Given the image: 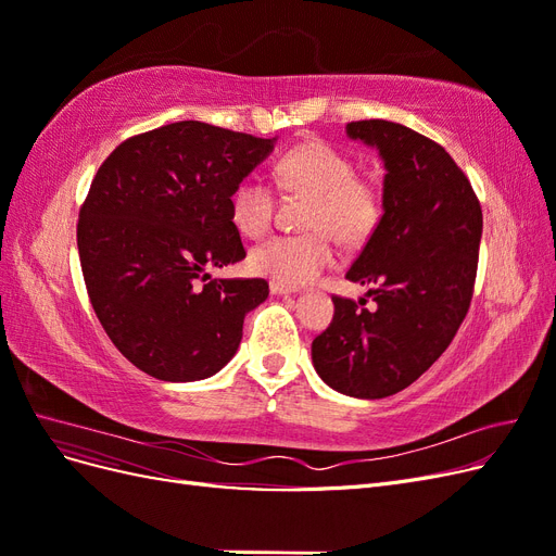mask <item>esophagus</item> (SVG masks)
<instances>
[{
	"label": "esophagus",
	"instance_id": "obj_1",
	"mask_svg": "<svg viewBox=\"0 0 556 556\" xmlns=\"http://www.w3.org/2000/svg\"><path fill=\"white\" fill-rule=\"evenodd\" d=\"M268 290H271V294H290L294 292V288H288V285H280V282H268Z\"/></svg>",
	"mask_w": 556,
	"mask_h": 556
}]
</instances>
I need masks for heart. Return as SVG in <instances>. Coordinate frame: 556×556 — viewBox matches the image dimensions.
I'll return each mask as SVG.
<instances>
[{
	"instance_id": "obj_1",
	"label": "heart",
	"mask_w": 556,
	"mask_h": 556,
	"mask_svg": "<svg viewBox=\"0 0 556 556\" xmlns=\"http://www.w3.org/2000/svg\"><path fill=\"white\" fill-rule=\"evenodd\" d=\"M280 188L308 197L306 233L274 237L250 252V268L274 282L296 288L315 280L336 262V239L359 245L376 233L384 215V185L357 174V162L325 139L290 148L276 166ZM229 217L243 237L260 239L276 217V192L262 176H243L229 194Z\"/></svg>"
}]
</instances>
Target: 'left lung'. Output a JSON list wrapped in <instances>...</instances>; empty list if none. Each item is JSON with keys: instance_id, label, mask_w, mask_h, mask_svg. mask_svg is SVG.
Masks as SVG:
<instances>
[{"instance_id": "obj_1", "label": "left lung", "mask_w": 556, "mask_h": 556, "mask_svg": "<svg viewBox=\"0 0 556 556\" xmlns=\"http://www.w3.org/2000/svg\"><path fill=\"white\" fill-rule=\"evenodd\" d=\"M384 160V215L348 280L368 299L333 296L313 364L336 392L382 399L406 390L439 359L473 299L482 208L447 150L390 121L345 125Z\"/></svg>"}]
</instances>
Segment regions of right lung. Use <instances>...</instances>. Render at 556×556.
<instances>
[{"label":"right lung","mask_w":556,"mask_h":556,"mask_svg":"<svg viewBox=\"0 0 556 556\" xmlns=\"http://www.w3.org/2000/svg\"><path fill=\"white\" fill-rule=\"evenodd\" d=\"M274 139L199 121L129 137L99 166L78 213L90 304L113 345L143 374L204 380L233 357L262 278L211 280L245 257L229 194Z\"/></svg>","instance_id":"right-lung-1"}]
</instances>
